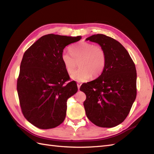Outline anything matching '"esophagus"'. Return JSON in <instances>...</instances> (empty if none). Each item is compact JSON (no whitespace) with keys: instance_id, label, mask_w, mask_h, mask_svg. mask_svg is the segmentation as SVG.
Returning <instances> with one entry per match:
<instances>
[{"instance_id":"esophagus-1","label":"esophagus","mask_w":154,"mask_h":154,"mask_svg":"<svg viewBox=\"0 0 154 154\" xmlns=\"http://www.w3.org/2000/svg\"><path fill=\"white\" fill-rule=\"evenodd\" d=\"M81 85H82V83H80L79 82H77V86H78V90H80V86H81Z\"/></svg>"}]
</instances>
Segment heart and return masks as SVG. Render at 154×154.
Wrapping results in <instances>:
<instances>
[{
  "mask_svg": "<svg viewBox=\"0 0 154 154\" xmlns=\"http://www.w3.org/2000/svg\"><path fill=\"white\" fill-rule=\"evenodd\" d=\"M69 52L63 51L61 60L69 74L74 71L78 62L80 69L71 75L72 80L79 82H87L92 76L98 77L103 72L106 56L105 51L101 46L82 42L71 46Z\"/></svg>",
  "mask_w": 154,
  "mask_h": 154,
  "instance_id": "b5f03b06",
  "label": "heart"
}]
</instances>
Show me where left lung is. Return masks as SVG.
Here are the masks:
<instances>
[{
  "mask_svg": "<svg viewBox=\"0 0 154 154\" xmlns=\"http://www.w3.org/2000/svg\"><path fill=\"white\" fill-rule=\"evenodd\" d=\"M105 51L103 72L96 80L82 84L88 119L97 127H114L127 117L137 95V72L129 53L118 41L102 34L86 39Z\"/></svg>",
  "mask_w": 154,
  "mask_h": 154,
  "instance_id": "8db88e82",
  "label": "left lung"
}]
</instances>
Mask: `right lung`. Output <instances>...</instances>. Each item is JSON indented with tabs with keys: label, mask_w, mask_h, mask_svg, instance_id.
Here are the masks:
<instances>
[{
	"label": "right lung",
	"mask_w": 154,
	"mask_h": 154,
	"mask_svg": "<svg viewBox=\"0 0 154 154\" xmlns=\"http://www.w3.org/2000/svg\"><path fill=\"white\" fill-rule=\"evenodd\" d=\"M82 36L49 34L42 36L23 56L17 88L22 112L35 127L49 129L63 123L67 101L78 91L62 62L63 49Z\"/></svg>",
	"instance_id": "1"
}]
</instances>
